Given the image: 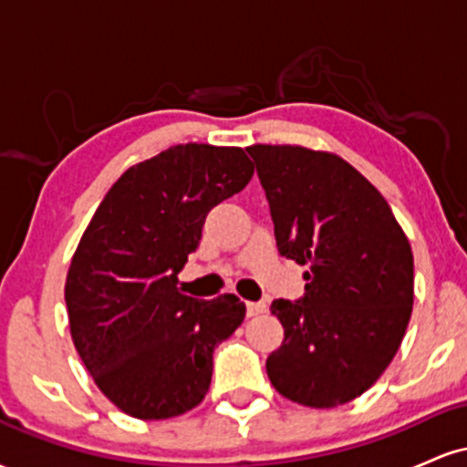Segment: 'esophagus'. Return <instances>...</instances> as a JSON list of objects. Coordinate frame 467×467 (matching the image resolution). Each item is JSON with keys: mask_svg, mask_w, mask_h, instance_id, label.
<instances>
[{"mask_svg": "<svg viewBox=\"0 0 467 467\" xmlns=\"http://www.w3.org/2000/svg\"><path fill=\"white\" fill-rule=\"evenodd\" d=\"M267 305L265 303H248L245 305V312H248V316H261L265 314Z\"/></svg>", "mask_w": 467, "mask_h": 467, "instance_id": "esophagus-1", "label": "esophagus"}]
</instances>
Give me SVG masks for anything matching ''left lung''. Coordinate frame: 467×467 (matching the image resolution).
<instances>
[{"label": "left lung", "mask_w": 467, "mask_h": 467, "mask_svg": "<svg viewBox=\"0 0 467 467\" xmlns=\"http://www.w3.org/2000/svg\"><path fill=\"white\" fill-rule=\"evenodd\" d=\"M275 222L278 254L309 265L301 301L270 312L285 337L265 368L283 398L334 409L371 389L412 312V252L379 191L334 153L248 147Z\"/></svg>", "instance_id": "left-lung-1"}]
</instances>
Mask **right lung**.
Returning a JSON list of instances; mask_svg holds the SVG:
<instances>
[{
	"instance_id": "obj_1",
	"label": "right lung",
	"mask_w": 467,
	"mask_h": 467,
	"mask_svg": "<svg viewBox=\"0 0 467 467\" xmlns=\"http://www.w3.org/2000/svg\"><path fill=\"white\" fill-rule=\"evenodd\" d=\"M239 147L175 144L131 166L80 237L66 281L74 347L105 398L136 420H169L208 393L213 353L244 323L234 294L178 289L211 208L244 191Z\"/></svg>"
}]
</instances>
